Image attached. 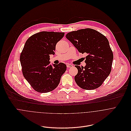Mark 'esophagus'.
I'll return each mask as SVG.
<instances>
[{"mask_svg":"<svg viewBox=\"0 0 131 131\" xmlns=\"http://www.w3.org/2000/svg\"><path fill=\"white\" fill-rule=\"evenodd\" d=\"M67 67H68V68H72V67H73V66L72 64H69V63L67 64Z\"/></svg>","mask_w":131,"mask_h":131,"instance_id":"1","label":"esophagus"}]
</instances>
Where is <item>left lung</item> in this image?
Segmentation results:
<instances>
[{
	"label": "left lung",
	"instance_id": "obj_1",
	"mask_svg": "<svg viewBox=\"0 0 131 131\" xmlns=\"http://www.w3.org/2000/svg\"><path fill=\"white\" fill-rule=\"evenodd\" d=\"M66 37L80 53L87 54L85 67L75 66L78 71L75 77L77 84L85 90L98 88L112 69L113 56L107 39L90 28L71 32Z\"/></svg>",
	"mask_w": 131,
	"mask_h": 131
}]
</instances>
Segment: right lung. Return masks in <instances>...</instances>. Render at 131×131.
Masks as SVG:
<instances>
[{"label":"right lung","mask_w":131,"mask_h":131,"mask_svg":"<svg viewBox=\"0 0 131 131\" xmlns=\"http://www.w3.org/2000/svg\"><path fill=\"white\" fill-rule=\"evenodd\" d=\"M64 33L43 31L36 33L25 43L20 56L24 77L33 88L40 93H47L58 85L67 70L63 63L51 64L50 55H54L56 43Z\"/></svg>","instance_id":"obj_1"}]
</instances>
